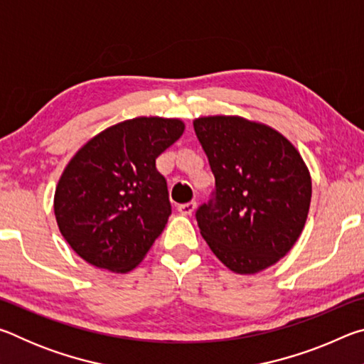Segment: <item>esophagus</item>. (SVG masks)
<instances>
[{
	"mask_svg": "<svg viewBox=\"0 0 364 364\" xmlns=\"http://www.w3.org/2000/svg\"><path fill=\"white\" fill-rule=\"evenodd\" d=\"M178 210H180L183 215H193L194 213V210H196V202L193 200V202H188V204H181V205H178Z\"/></svg>",
	"mask_w": 364,
	"mask_h": 364,
	"instance_id": "esophagus-1",
	"label": "esophagus"
}]
</instances>
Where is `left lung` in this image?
Returning <instances> with one entry per match:
<instances>
[{"label": "left lung", "mask_w": 364, "mask_h": 364, "mask_svg": "<svg viewBox=\"0 0 364 364\" xmlns=\"http://www.w3.org/2000/svg\"><path fill=\"white\" fill-rule=\"evenodd\" d=\"M193 123L215 176V197L196 212L202 237L234 273L267 269L304 231L311 200L304 159L260 122L208 115Z\"/></svg>", "instance_id": "left-lung-1"}]
</instances>
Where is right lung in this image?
<instances>
[{
  "label": "right lung",
  "instance_id": "1",
  "mask_svg": "<svg viewBox=\"0 0 364 364\" xmlns=\"http://www.w3.org/2000/svg\"><path fill=\"white\" fill-rule=\"evenodd\" d=\"M184 122L136 117L97 133L67 164L54 193L59 231L85 262L128 273L143 262L171 213L156 159Z\"/></svg>",
  "mask_w": 364,
  "mask_h": 364
}]
</instances>
